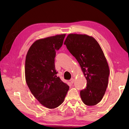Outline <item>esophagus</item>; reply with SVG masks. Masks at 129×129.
I'll use <instances>...</instances> for the list:
<instances>
[{
	"label": "esophagus",
	"mask_w": 129,
	"mask_h": 129,
	"mask_svg": "<svg viewBox=\"0 0 129 129\" xmlns=\"http://www.w3.org/2000/svg\"><path fill=\"white\" fill-rule=\"evenodd\" d=\"M70 81H71V82L72 83V84H73V83L74 82V81H75V80H74L73 78H72L71 80H70Z\"/></svg>",
	"instance_id": "1"
}]
</instances>
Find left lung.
<instances>
[{
    "label": "left lung",
    "mask_w": 129,
    "mask_h": 129,
    "mask_svg": "<svg viewBox=\"0 0 129 129\" xmlns=\"http://www.w3.org/2000/svg\"><path fill=\"white\" fill-rule=\"evenodd\" d=\"M64 44L80 65L87 84L80 91L84 103L94 106L101 101L108 85L109 65L99 44L86 35L69 34Z\"/></svg>",
    "instance_id": "obj_1"
}]
</instances>
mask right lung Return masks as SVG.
Masks as SVG:
<instances>
[{
    "instance_id": "right-lung-1",
    "label": "right lung",
    "mask_w": 129,
    "mask_h": 129,
    "mask_svg": "<svg viewBox=\"0 0 129 129\" xmlns=\"http://www.w3.org/2000/svg\"><path fill=\"white\" fill-rule=\"evenodd\" d=\"M65 35L36 41L25 58V80L30 91L43 106L56 108L63 102L69 87L57 76L54 65L56 51L62 45Z\"/></svg>"
}]
</instances>
